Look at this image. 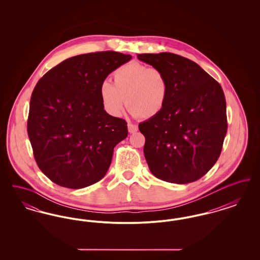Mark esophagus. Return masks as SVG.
I'll use <instances>...</instances> for the list:
<instances>
[{
	"label": "esophagus",
	"instance_id": "esophagus-1",
	"mask_svg": "<svg viewBox=\"0 0 260 260\" xmlns=\"http://www.w3.org/2000/svg\"><path fill=\"white\" fill-rule=\"evenodd\" d=\"M127 128H128V133H129V134H135V133H136V132L138 131L137 125H136V124H131V123L127 124Z\"/></svg>",
	"mask_w": 260,
	"mask_h": 260
}]
</instances>
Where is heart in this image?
I'll return each mask as SVG.
<instances>
[{"instance_id":"1","label":"heart","mask_w":260,"mask_h":260,"mask_svg":"<svg viewBox=\"0 0 260 260\" xmlns=\"http://www.w3.org/2000/svg\"><path fill=\"white\" fill-rule=\"evenodd\" d=\"M113 86L103 82L100 99L112 116L118 117L127 110L142 119H150L161 113L168 101L170 83L166 73L141 62L132 61L117 68L112 74Z\"/></svg>"}]
</instances>
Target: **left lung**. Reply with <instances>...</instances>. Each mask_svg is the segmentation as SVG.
Returning a JSON list of instances; mask_svg holds the SVG:
<instances>
[{
	"mask_svg": "<svg viewBox=\"0 0 260 260\" xmlns=\"http://www.w3.org/2000/svg\"><path fill=\"white\" fill-rule=\"evenodd\" d=\"M162 70L170 83L164 110L140 123L150 172L167 182L186 184L204 176L218 160L227 133L221 86L196 62L171 53L137 54Z\"/></svg>",
	"mask_w": 260,
	"mask_h": 260,
	"instance_id": "8db88e82",
	"label": "left lung"
}]
</instances>
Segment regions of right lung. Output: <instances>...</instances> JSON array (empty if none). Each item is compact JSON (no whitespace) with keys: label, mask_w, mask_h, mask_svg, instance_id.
<instances>
[{"label":"right lung","mask_w":260,"mask_h":260,"mask_svg":"<svg viewBox=\"0 0 260 260\" xmlns=\"http://www.w3.org/2000/svg\"><path fill=\"white\" fill-rule=\"evenodd\" d=\"M131 59L112 50L80 54L39 80L27 132L39 169L55 184L81 189L107 173L127 125L104 110L99 90L108 75Z\"/></svg>","instance_id":"right-lung-1"}]
</instances>
